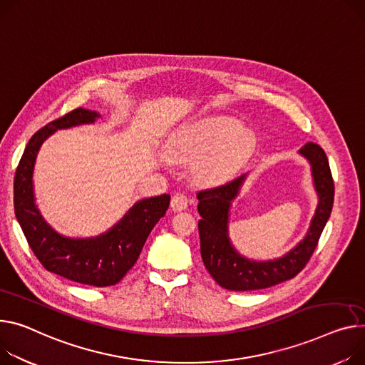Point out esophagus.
<instances>
[{
  "instance_id": "esophagus-1",
  "label": "esophagus",
  "mask_w": 365,
  "mask_h": 365,
  "mask_svg": "<svg viewBox=\"0 0 365 365\" xmlns=\"http://www.w3.org/2000/svg\"><path fill=\"white\" fill-rule=\"evenodd\" d=\"M188 203H190V200H188V197H187V194H184V192H175V194L173 195L171 207H173V210L180 212V210H184V209L188 206Z\"/></svg>"
}]
</instances>
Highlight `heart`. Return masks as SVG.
Listing matches in <instances>:
<instances>
[{"mask_svg": "<svg viewBox=\"0 0 365 365\" xmlns=\"http://www.w3.org/2000/svg\"><path fill=\"white\" fill-rule=\"evenodd\" d=\"M256 148L253 133L240 128L231 118L212 117L190 123L174 135L170 150L177 159L195 160L199 174L207 181L230 178Z\"/></svg>", "mask_w": 365, "mask_h": 365, "instance_id": "1", "label": "heart"}]
</instances>
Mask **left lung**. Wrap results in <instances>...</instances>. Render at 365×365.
Segmentation results:
<instances>
[{
    "label": "left lung",
    "mask_w": 365,
    "mask_h": 365,
    "mask_svg": "<svg viewBox=\"0 0 365 365\" xmlns=\"http://www.w3.org/2000/svg\"><path fill=\"white\" fill-rule=\"evenodd\" d=\"M299 153L312 163L319 206L305 238L282 259L250 262L241 257L230 242V206L245 174L197 192V209L202 216L199 220L202 259L210 276L222 288L230 291L264 289L295 277L310 262L333 207L334 184L327 156L319 145L307 143Z\"/></svg>",
    "instance_id": "1"
}]
</instances>
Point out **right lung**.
<instances>
[{"label": "right lung", "mask_w": 365, "mask_h": 365, "mask_svg": "<svg viewBox=\"0 0 365 365\" xmlns=\"http://www.w3.org/2000/svg\"><path fill=\"white\" fill-rule=\"evenodd\" d=\"M98 117L93 110L76 108L32 135L14 175V213L27 244L48 272L101 288L118 284L135 264L150 231L170 207L171 197L162 194L140 200L110 231L91 240L66 238L46 225L34 199L32 174L38 150L57 128L93 123Z\"/></svg>", "instance_id": "obj_1"}]
</instances>
